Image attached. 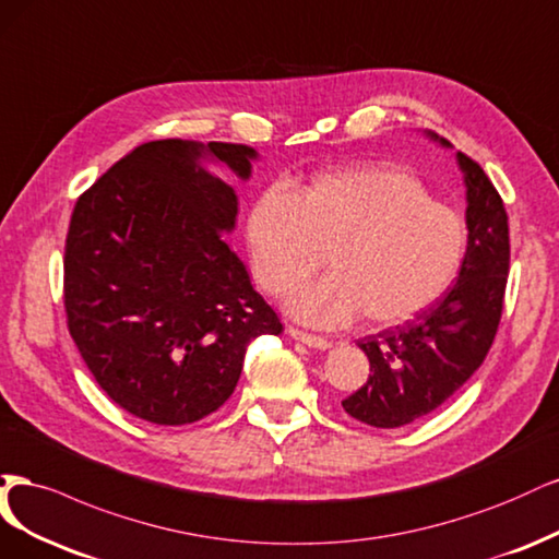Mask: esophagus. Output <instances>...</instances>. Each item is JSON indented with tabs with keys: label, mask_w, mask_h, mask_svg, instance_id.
Here are the masks:
<instances>
[{
	"label": "esophagus",
	"mask_w": 559,
	"mask_h": 559,
	"mask_svg": "<svg viewBox=\"0 0 559 559\" xmlns=\"http://www.w3.org/2000/svg\"><path fill=\"white\" fill-rule=\"evenodd\" d=\"M287 334H290L295 341H301V344H306L309 348H320V350H328L332 346V341L328 336H318V334H311V332H304V330H297V328H287Z\"/></svg>",
	"instance_id": "esophagus-1"
}]
</instances>
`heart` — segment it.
I'll return each mask as SVG.
<instances>
[{
  "mask_svg": "<svg viewBox=\"0 0 559 559\" xmlns=\"http://www.w3.org/2000/svg\"><path fill=\"white\" fill-rule=\"evenodd\" d=\"M246 241L260 283L276 297L309 278L328 250L332 274L293 295L297 318L334 328L362 313L367 325H394L453 285L466 231L416 176L353 167L320 174L290 194L264 190L248 211Z\"/></svg>",
  "mask_w": 559,
  "mask_h": 559,
  "instance_id": "b5f03b06",
  "label": "heart"
}]
</instances>
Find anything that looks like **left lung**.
I'll return each mask as SVG.
<instances>
[{"mask_svg":"<svg viewBox=\"0 0 559 559\" xmlns=\"http://www.w3.org/2000/svg\"><path fill=\"white\" fill-rule=\"evenodd\" d=\"M429 136L450 146L435 132ZM457 162L469 229L457 283L404 325L357 341L371 373L341 406L378 429L404 427L453 397L483 365L499 328L511 260L509 215L478 162L464 153Z\"/></svg>","mask_w":559,"mask_h":559,"instance_id":"8db88e82","label":"left lung"}]
</instances>
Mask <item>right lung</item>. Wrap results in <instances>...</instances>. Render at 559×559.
<instances>
[{
  "instance_id": "add662e5",
  "label": "right lung",
  "mask_w": 559,
  "mask_h": 559,
  "mask_svg": "<svg viewBox=\"0 0 559 559\" xmlns=\"http://www.w3.org/2000/svg\"><path fill=\"white\" fill-rule=\"evenodd\" d=\"M206 155L243 181L258 157L243 143H141L79 197L67 231L69 334L99 388L155 425L218 411L250 341L283 332L225 239L239 200L200 167Z\"/></svg>"
}]
</instances>
